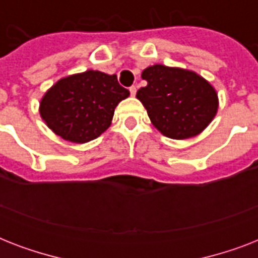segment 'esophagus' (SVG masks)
Returning <instances> with one entry per match:
<instances>
[{
	"mask_svg": "<svg viewBox=\"0 0 258 258\" xmlns=\"http://www.w3.org/2000/svg\"><path fill=\"white\" fill-rule=\"evenodd\" d=\"M130 93H131V96H135V93H137V87H130Z\"/></svg>",
	"mask_w": 258,
	"mask_h": 258,
	"instance_id": "34e87169",
	"label": "esophagus"
}]
</instances>
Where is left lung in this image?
<instances>
[{
    "label": "left lung",
    "mask_w": 258,
    "mask_h": 258,
    "mask_svg": "<svg viewBox=\"0 0 258 258\" xmlns=\"http://www.w3.org/2000/svg\"><path fill=\"white\" fill-rule=\"evenodd\" d=\"M147 86L137 97L147 109L154 127L171 139L197 137L216 116L218 95L214 87L196 72L162 64L142 72Z\"/></svg>",
    "instance_id": "left-lung-1"
}]
</instances>
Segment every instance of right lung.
Masks as SVG:
<instances>
[{
	"label": "right lung",
	"mask_w": 258,
	"mask_h": 258,
	"mask_svg": "<svg viewBox=\"0 0 258 258\" xmlns=\"http://www.w3.org/2000/svg\"><path fill=\"white\" fill-rule=\"evenodd\" d=\"M128 96L116 75L88 70L50 87L40 101V116L64 141L87 143L108 128L116 105Z\"/></svg>",
	"instance_id": "right-lung-1"
}]
</instances>
